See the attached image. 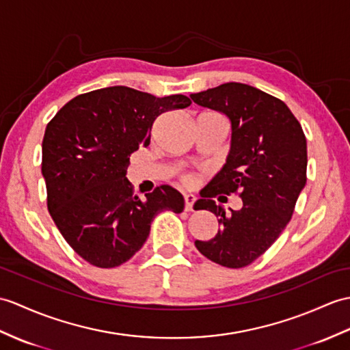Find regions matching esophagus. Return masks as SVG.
I'll list each match as a JSON object with an SVG mask.
<instances>
[{
	"mask_svg": "<svg viewBox=\"0 0 350 350\" xmlns=\"http://www.w3.org/2000/svg\"><path fill=\"white\" fill-rule=\"evenodd\" d=\"M195 201H197V198H195V195H192V193H186L185 195V210H186V212H192Z\"/></svg>",
	"mask_w": 350,
	"mask_h": 350,
	"instance_id": "esophagus-1",
	"label": "esophagus"
}]
</instances>
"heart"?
I'll return each mask as SVG.
<instances>
[{
    "mask_svg": "<svg viewBox=\"0 0 350 350\" xmlns=\"http://www.w3.org/2000/svg\"><path fill=\"white\" fill-rule=\"evenodd\" d=\"M183 182H185V183H191V182H192V177H191V176H185V177H183Z\"/></svg>",
    "mask_w": 350,
    "mask_h": 350,
    "instance_id": "b5f03b06",
    "label": "heart"
}]
</instances>
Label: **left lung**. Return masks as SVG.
<instances>
[{"instance_id":"1","label":"left lung","mask_w":350,"mask_h":350,"mask_svg":"<svg viewBox=\"0 0 350 350\" xmlns=\"http://www.w3.org/2000/svg\"><path fill=\"white\" fill-rule=\"evenodd\" d=\"M191 98L224 113L232 129L225 165L195 202L219 217L221 230L195 246L219 265L246 267L279 239L294 213L307 180L306 135L285 103L254 86L230 82ZM219 193H239L243 207L226 215L213 201Z\"/></svg>"}]
</instances>
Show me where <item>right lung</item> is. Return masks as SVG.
<instances>
[{"label":"right lung","mask_w":350,"mask_h":350,"mask_svg":"<svg viewBox=\"0 0 350 350\" xmlns=\"http://www.w3.org/2000/svg\"><path fill=\"white\" fill-rule=\"evenodd\" d=\"M185 95L158 98L126 86L77 95L49 122L42 173L47 208L65 241L100 268L126 262L164 210L182 213V193L168 185L140 200L128 182L129 157L149 146L155 119L191 105Z\"/></svg>","instance_id":"right-lung-1"}]
</instances>
